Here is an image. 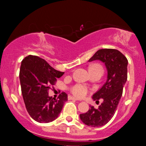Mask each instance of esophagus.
Returning <instances> with one entry per match:
<instances>
[{
  "label": "esophagus",
  "instance_id": "34e87169",
  "mask_svg": "<svg viewBox=\"0 0 146 146\" xmlns=\"http://www.w3.org/2000/svg\"><path fill=\"white\" fill-rule=\"evenodd\" d=\"M68 100H76V101L78 100V99L75 98L74 97H72V96H68Z\"/></svg>",
  "mask_w": 146,
  "mask_h": 146
}]
</instances>
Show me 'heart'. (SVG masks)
<instances>
[{
  "label": "heart",
  "instance_id": "obj_1",
  "mask_svg": "<svg viewBox=\"0 0 146 146\" xmlns=\"http://www.w3.org/2000/svg\"><path fill=\"white\" fill-rule=\"evenodd\" d=\"M93 68H99L102 70V66L99 64H94L90 68V69H93ZM72 94L74 95L75 97L78 98H84L87 94L88 93V89L86 86L85 85H81V84H77V85H74L73 88L70 89Z\"/></svg>",
  "mask_w": 146,
  "mask_h": 146
}]
</instances>
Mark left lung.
<instances>
[{
	"mask_svg": "<svg viewBox=\"0 0 146 146\" xmlns=\"http://www.w3.org/2000/svg\"><path fill=\"white\" fill-rule=\"evenodd\" d=\"M95 60L101 61L105 65L107 79L100 89L92 95L93 100L99 102V100L102 99V103L98 109L90 106L86 113L80 114L82 121L91 127L102 126L111 120L117 110L123 88L127 80L128 60L118 50H98L88 61Z\"/></svg>",
	"mask_w": 146,
	"mask_h": 146,
	"instance_id": "1",
	"label": "left lung"
}]
</instances>
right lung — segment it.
I'll use <instances>...</instances> for the list:
<instances>
[{"instance_id": "right-lung-1", "label": "right lung", "mask_w": 146, "mask_h": 146, "mask_svg": "<svg viewBox=\"0 0 146 146\" xmlns=\"http://www.w3.org/2000/svg\"><path fill=\"white\" fill-rule=\"evenodd\" d=\"M64 74L36 56L29 55L22 61L19 76L22 94L27 112L36 121L51 122L61 113L67 94L61 92L56 99L48 96V92Z\"/></svg>"}]
</instances>
